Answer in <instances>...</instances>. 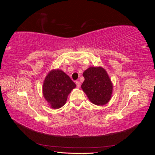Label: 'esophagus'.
Listing matches in <instances>:
<instances>
[{
    "instance_id": "esophagus-1",
    "label": "esophagus",
    "mask_w": 155,
    "mask_h": 155,
    "mask_svg": "<svg viewBox=\"0 0 155 155\" xmlns=\"http://www.w3.org/2000/svg\"><path fill=\"white\" fill-rule=\"evenodd\" d=\"M76 85H77V87H78V88L80 87V86H81V83H80V82L77 81H76Z\"/></svg>"
}]
</instances>
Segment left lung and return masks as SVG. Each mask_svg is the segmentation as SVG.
Masks as SVG:
<instances>
[{"label": "left lung", "instance_id": "left-lung-1", "mask_svg": "<svg viewBox=\"0 0 155 155\" xmlns=\"http://www.w3.org/2000/svg\"><path fill=\"white\" fill-rule=\"evenodd\" d=\"M85 81L81 88L92 104L104 105L110 100L112 83L106 70L101 67H91L83 72Z\"/></svg>", "mask_w": 155, "mask_h": 155}]
</instances>
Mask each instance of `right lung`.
I'll list each match as a JSON object with an SVG mask.
<instances>
[{"mask_svg":"<svg viewBox=\"0 0 155 155\" xmlns=\"http://www.w3.org/2000/svg\"><path fill=\"white\" fill-rule=\"evenodd\" d=\"M76 87V84L61 70H52L45 79L43 96L51 108L59 109L66 104L68 94Z\"/></svg>","mask_w":155,"mask_h":155,"instance_id":"add662e5","label":"right lung"}]
</instances>
